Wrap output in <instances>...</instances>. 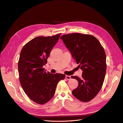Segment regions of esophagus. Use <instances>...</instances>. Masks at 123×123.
I'll return each instance as SVG.
<instances>
[{"label": "esophagus", "instance_id": "1", "mask_svg": "<svg viewBox=\"0 0 123 123\" xmlns=\"http://www.w3.org/2000/svg\"><path fill=\"white\" fill-rule=\"evenodd\" d=\"M66 79L67 80H70L71 79V76H69V75H66Z\"/></svg>", "mask_w": 123, "mask_h": 123}]
</instances>
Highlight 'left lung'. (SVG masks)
<instances>
[{"label": "left lung", "mask_w": 123, "mask_h": 123, "mask_svg": "<svg viewBox=\"0 0 123 123\" xmlns=\"http://www.w3.org/2000/svg\"><path fill=\"white\" fill-rule=\"evenodd\" d=\"M60 38L83 71L81 78L71 77L79 81L72 94L81 102L90 101L98 94L105 79L107 68L105 50L98 39L91 35L71 33Z\"/></svg>", "instance_id": "1"}]
</instances>
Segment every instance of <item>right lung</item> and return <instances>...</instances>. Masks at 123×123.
<instances>
[{"label": "right lung", "mask_w": 123, "mask_h": 123, "mask_svg": "<svg viewBox=\"0 0 123 123\" xmlns=\"http://www.w3.org/2000/svg\"><path fill=\"white\" fill-rule=\"evenodd\" d=\"M61 35L37 37L20 52L18 69L21 87L30 98L40 105L52 99L58 81L65 78V74H51L43 67Z\"/></svg>", "instance_id": "obj_1"}]
</instances>
